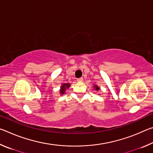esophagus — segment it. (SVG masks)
Listing matches in <instances>:
<instances>
[{"mask_svg": "<svg viewBox=\"0 0 153 153\" xmlns=\"http://www.w3.org/2000/svg\"><path fill=\"white\" fill-rule=\"evenodd\" d=\"M82 81H83V78H82V77H80V78L77 79V82H82Z\"/></svg>", "mask_w": 153, "mask_h": 153, "instance_id": "34e87169", "label": "esophagus"}]
</instances>
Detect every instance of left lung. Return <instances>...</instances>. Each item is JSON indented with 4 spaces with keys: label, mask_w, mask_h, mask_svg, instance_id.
Here are the masks:
<instances>
[{
    "label": "left lung",
    "mask_w": 153,
    "mask_h": 153,
    "mask_svg": "<svg viewBox=\"0 0 153 153\" xmlns=\"http://www.w3.org/2000/svg\"><path fill=\"white\" fill-rule=\"evenodd\" d=\"M93 88H94V89L96 90V91H99L100 89V88L98 87L97 84H94V86H93Z\"/></svg>",
    "instance_id": "obj_1"
}]
</instances>
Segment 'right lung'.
<instances>
[{"instance_id": "obj_1", "label": "right lung", "mask_w": 153, "mask_h": 153, "mask_svg": "<svg viewBox=\"0 0 153 153\" xmlns=\"http://www.w3.org/2000/svg\"><path fill=\"white\" fill-rule=\"evenodd\" d=\"M70 84L69 83H64V84H62V85L60 87V90H59V93H60L61 95H63L65 94V90L68 89L69 87H70Z\"/></svg>"}]
</instances>
